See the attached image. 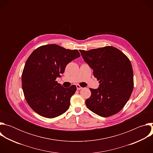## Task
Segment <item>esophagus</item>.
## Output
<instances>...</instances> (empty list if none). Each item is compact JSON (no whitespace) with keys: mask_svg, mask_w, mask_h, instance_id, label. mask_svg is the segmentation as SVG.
<instances>
[{"mask_svg":"<svg viewBox=\"0 0 153 153\" xmlns=\"http://www.w3.org/2000/svg\"><path fill=\"white\" fill-rule=\"evenodd\" d=\"M76 87H77V90H82L83 88L82 86H80L79 85H76Z\"/></svg>","mask_w":153,"mask_h":153,"instance_id":"34e87169","label":"esophagus"}]
</instances>
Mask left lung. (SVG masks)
<instances>
[{
	"label": "left lung",
	"mask_w": 153,
	"mask_h": 153,
	"mask_svg": "<svg viewBox=\"0 0 153 153\" xmlns=\"http://www.w3.org/2000/svg\"><path fill=\"white\" fill-rule=\"evenodd\" d=\"M79 51L100 83L97 89L90 88L91 95L85 101L86 106L104 117L119 113L129 100L134 87L130 60L121 51L111 46Z\"/></svg>",
	"instance_id": "8db88e82"
}]
</instances>
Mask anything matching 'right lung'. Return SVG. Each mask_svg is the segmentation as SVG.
<instances>
[{"instance_id":"1","label":"right lung","mask_w":153,"mask_h":153,"mask_svg":"<svg viewBox=\"0 0 153 153\" xmlns=\"http://www.w3.org/2000/svg\"><path fill=\"white\" fill-rule=\"evenodd\" d=\"M80 56L77 50L55 44L41 46L30 54L22 75V85L28 104L36 113L54 118L67 111L76 86L64 88L56 79L68 63Z\"/></svg>"}]
</instances>
